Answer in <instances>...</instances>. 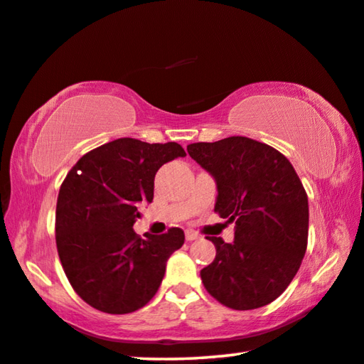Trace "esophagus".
<instances>
[{"label":"esophagus","instance_id":"1","mask_svg":"<svg viewBox=\"0 0 364 364\" xmlns=\"http://www.w3.org/2000/svg\"><path fill=\"white\" fill-rule=\"evenodd\" d=\"M198 238H200L198 233H194V232H191V230H188V232H186V241H194V240H198Z\"/></svg>","mask_w":364,"mask_h":364}]
</instances>
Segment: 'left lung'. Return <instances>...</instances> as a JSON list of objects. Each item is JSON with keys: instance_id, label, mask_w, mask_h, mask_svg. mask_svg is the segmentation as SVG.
Returning <instances> with one entry per match:
<instances>
[{"instance_id": "8db88e82", "label": "left lung", "mask_w": 364, "mask_h": 364, "mask_svg": "<svg viewBox=\"0 0 364 364\" xmlns=\"http://www.w3.org/2000/svg\"><path fill=\"white\" fill-rule=\"evenodd\" d=\"M188 154L215 178L213 210L236 225L233 243L207 238L217 255L200 270L205 290L236 311L272 303L308 246V196L295 168L277 149L243 136L189 144Z\"/></svg>"}]
</instances>
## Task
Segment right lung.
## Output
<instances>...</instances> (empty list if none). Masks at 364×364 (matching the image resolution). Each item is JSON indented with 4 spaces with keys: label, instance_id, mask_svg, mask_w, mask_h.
Listing matches in <instances>:
<instances>
[{
    "label": "right lung",
    "instance_id": "right-lung-1",
    "mask_svg": "<svg viewBox=\"0 0 364 364\" xmlns=\"http://www.w3.org/2000/svg\"><path fill=\"white\" fill-rule=\"evenodd\" d=\"M184 155L176 142L121 137L82 155L69 170L56 203V250L69 284L92 308L128 314L155 296L184 232L173 227L142 240L132 225L141 207L152 203L155 173Z\"/></svg>",
    "mask_w": 364,
    "mask_h": 364
}]
</instances>
